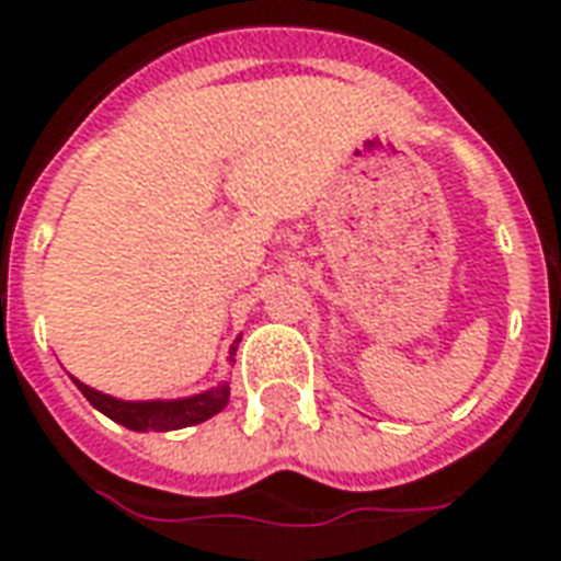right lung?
<instances>
[{"mask_svg":"<svg viewBox=\"0 0 561 561\" xmlns=\"http://www.w3.org/2000/svg\"><path fill=\"white\" fill-rule=\"evenodd\" d=\"M75 385H78L80 393L99 412L107 414L111 421L123 423L128 430H135V433H147V430H152V433H168V430H183V426H192V423H204L213 414H219L228 405V397H231V388L219 385V388L207 390V393H197V397H188V400L126 402L87 388V385H80L78 378H75Z\"/></svg>","mask_w":561,"mask_h":561,"instance_id":"obj_1","label":"right lung"}]
</instances>
